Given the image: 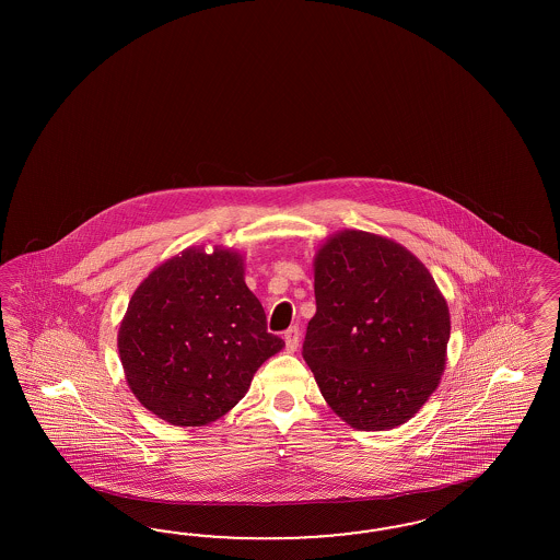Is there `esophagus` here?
Returning a JSON list of instances; mask_svg holds the SVG:
<instances>
[{"label":"esophagus","instance_id":"34e87169","mask_svg":"<svg viewBox=\"0 0 560 560\" xmlns=\"http://www.w3.org/2000/svg\"><path fill=\"white\" fill-rule=\"evenodd\" d=\"M283 339H285V347H288V351L293 353V351L300 347V328H298V326H291V328L285 330Z\"/></svg>","mask_w":560,"mask_h":560}]
</instances>
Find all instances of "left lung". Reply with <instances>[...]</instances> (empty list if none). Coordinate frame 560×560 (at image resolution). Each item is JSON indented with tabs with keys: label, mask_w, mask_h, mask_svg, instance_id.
Segmentation results:
<instances>
[{
	"label": "left lung",
	"mask_w": 560,
	"mask_h": 560,
	"mask_svg": "<svg viewBox=\"0 0 560 560\" xmlns=\"http://www.w3.org/2000/svg\"><path fill=\"white\" fill-rule=\"evenodd\" d=\"M304 355L324 400L363 431L407 423L440 386L450 310L423 262L390 237L342 230L314 256Z\"/></svg>",
	"instance_id": "8db88e82"
}]
</instances>
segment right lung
<instances>
[{
	"label": "right lung",
	"mask_w": 560,
	"mask_h": 560,
	"mask_svg": "<svg viewBox=\"0 0 560 560\" xmlns=\"http://www.w3.org/2000/svg\"><path fill=\"white\" fill-rule=\"evenodd\" d=\"M117 345L137 400L176 427L218 421L285 347L267 332L244 258L223 246H190L155 267L129 300Z\"/></svg>",
	"instance_id": "right-lung-1"
}]
</instances>
